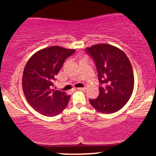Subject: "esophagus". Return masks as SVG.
I'll use <instances>...</instances> for the list:
<instances>
[{
  "label": "esophagus",
  "instance_id": "34e87169",
  "mask_svg": "<svg viewBox=\"0 0 156 156\" xmlns=\"http://www.w3.org/2000/svg\"><path fill=\"white\" fill-rule=\"evenodd\" d=\"M77 89H78V90H80V91H83V90H85L86 88L85 87H83V88L80 87V88H77Z\"/></svg>",
  "mask_w": 156,
  "mask_h": 156
}]
</instances>
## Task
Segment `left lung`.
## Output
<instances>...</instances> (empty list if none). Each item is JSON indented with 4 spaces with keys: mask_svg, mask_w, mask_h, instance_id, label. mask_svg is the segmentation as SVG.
<instances>
[{
    "mask_svg": "<svg viewBox=\"0 0 156 156\" xmlns=\"http://www.w3.org/2000/svg\"><path fill=\"white\" fill-rule=\"evenodd\" d=\"M94 61L98 79L103 87L99 95L90 99L91 105L102 114H112L122 108L133 91V68L122 50L108 44H98L86 48Z\"/></svg>",
    "mask_w": 156,
    "mask_h": 156,
    "instance_id": "obj_1",
    "label": "left lung"
}]
</instances>
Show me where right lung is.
Segmentation results:
<instances>
[{
    "label": "right lung",
    "mask_w": 156,
    "mask_h": 156,
    "mask_svg": "<svg viewBox=\"0 0 156 156\" xmlns=\"http://www.w3.org/2000/svg\"><path fill=\"white\" fill-rule=\"evenodd\" d=\"M75 49L60 46L39 50L28 61L23 74V90L27 101L39 114L54 117L63 112L70 95L52 89L53 80Z\"/></svg>",
    "instance_id": "1"
}]
</instances>
